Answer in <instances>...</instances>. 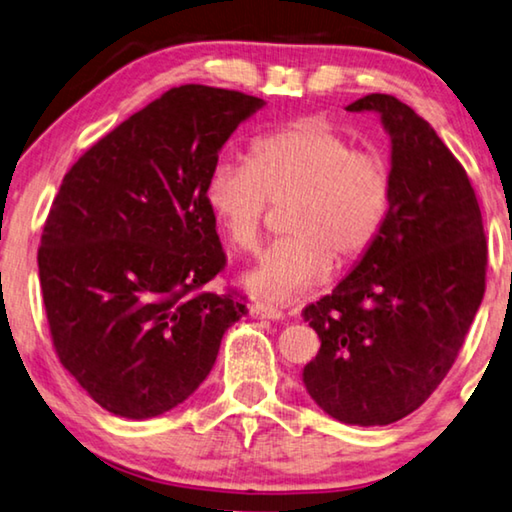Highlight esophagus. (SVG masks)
I'll list each match as a JSON object with an SVG mask.
<instances>
[{
    "instance_id": "1",
    "label": "esophagus",
    "mask_w": 512,
    "mask_h": 512,
    "mask_svg": "<svg viewBox=\"0 0 512 512\" xmlns=\"http://www.w3.org/2000/svg\"><path fill=\"white\" fill-rule=\"evenodd\" d=\"M250 314L255 316V319H271V321H278L282 319V310H278V307L273 305H266V303H259V300H255L253 305H250Z\"/></svg>"
}]
</instances>
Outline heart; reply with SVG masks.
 <instances>
[{
	"label": "heart",
	"instance_id": "1",
	"mask_svg": "<svg viewBox=\"0 0 512 512\" xmlns=\"http://www.w3.org/2000/svg\"><path fill=\"white\" fill-rule=\"evenodd\" d=\"M392 196L385 161L358 152L351 139L319 118L259 136L248 164L216 161L202 191L209 216L239 253L257 246L266 202H291L289 237L266 248L241 278L250 294L273 303L323 285L335 255L353 262L367 253L387 223Z\"/></svg>",
	"mask_w": 512,
	"mask_h": 512
}]
</instances>
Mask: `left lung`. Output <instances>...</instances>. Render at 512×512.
I'll return each mask as SVG.
<instances>
[{
    "instance_id": "left-lung-1",
    "label": "left lung",
    "mask_w": 512,
    "mask_h": 512,
    "mask_svg": "<svg viewBox=\"0 0 512 512\" xmlns=\"http://www.w3.org/2000/svg\"><path fill=\"white\" fill-rule=\"evenodd\" d=\"M376 113L392 141V209L351 273L305 307L321 348L303 385L332 419L387 426L415 412L449 373L485 294L488 246L465 168L435 129L392 95Z\"/></svg>"
}]
</instances>
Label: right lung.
<instances>
[{"label":"right lung","mask_w":512,"mask_h":512,"mask_svg":"<svg viewBox=\"0 0 512 512\" xmlns=\"http://www.w3.org/2000/svg\"><path fill=\"white\" fill-rule=\"evenodd\" d=\"M264 104L170 88L63 177L40 239V289L61 364L111 415L150 419L184 403L248 314L230 294L191 291L225 264L207 175Z\"/></svg>","instance_id":"1"}]
</instances>
